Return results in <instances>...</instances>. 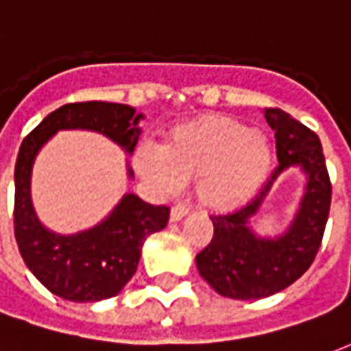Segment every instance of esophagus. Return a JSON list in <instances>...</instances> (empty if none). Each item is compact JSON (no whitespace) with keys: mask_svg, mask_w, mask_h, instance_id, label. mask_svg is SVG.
Returning <instances> with one entry per match:
<instances>
[{"mask_svg":"<svg viewBox=\"0 0 351 351\" xmlns=\"http://www.w3.org/2000/svg\"><path fill=\"white\" fill-rule=\"evenodd\" d=\"M190 213V208L186 205H175L171 208V221H178L182 220L186 214Z\"/></svg>","mask_w":351,"mask_h":351,"instance_id":"obj_1","label":"esophagus"}]
</instances>
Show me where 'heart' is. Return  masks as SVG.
Masks as SVG:
<instances>
[{"instance_id": "b5f03b06", "label": "heart", "mask_w": 351, "mask_h": 351, "mask_svg": "<svg viewBox=\"0 0 351 351\" xmlns=\"http://www.w3.org/2000/svg\"><path fill=\"white\" fill-rule=\"evenodd\" d=\"M269 138L248 125L205 116L169 131L163 148L141 145L133 165L161 193H178L197 180V197L210 210H233L250 201L271 173Z\"/></svg>"}]
</instances>
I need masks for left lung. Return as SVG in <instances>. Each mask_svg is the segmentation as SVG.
I'll return each instance as SVG.
<instances>
[{
	"label": "left lung",
	"mask_w": 351,
	"mask_h": 351,
	"mask_svg": "<svg viewBox=\"0 0 351 351\" xmlns=\"http://www.w3.org/2000/svg\"><path fill=\"white\" fill-rule=\"evenodd\" d=\"M263 114L274 131L278 167L248 205L210 216L213 241L195 256L199 274L220 295L241 301L278 293L301 278L319 250L331 206V182L316 133L280 108H265ZM293 167L307 178L294 220L280 236H258L251 221L278 176Z\"/></svg>",
	"instance_id": "left-lung-1"
}]
</instances>
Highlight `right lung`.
Listing matches in <instances>:
<instances>
[{
	"instance_id": "right-lung-1",
	"label": "right lung",
	"mask_w": 351,
	"mask_h": 351,
	"mask_svg": "<svg viewBox=\"0 0 351 351\" xmlns=\"http://www.w3.org/2000/svg\"><path fill=\"white\" fill-rule=\"evenodd\" d=\"M145 114L122 103H69L50 112L20 145L14 167V237L27 269L49 291L65 301L97 302L122 291L137 271L146 237L167 226L169 206H154L135 193L93 228L62 235L49 229L32 201V171L37 154L58 131L84 130L110 138L131 156ZM128 178H133L125 163Z\"/></svg>"
}]
</instances>
